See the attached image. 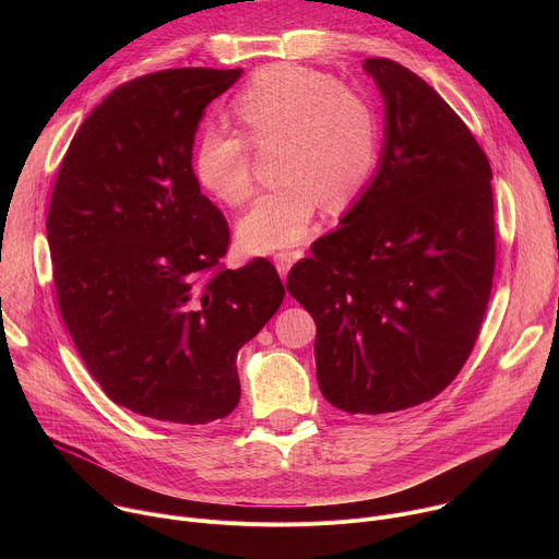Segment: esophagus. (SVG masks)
<instances>
[{"instance_id":"34e87169","label":"esophagus","mask_w":559,"mask_h":559,"mask_svg":"<svg viewBox=\"0 0 559 559\" xmlns=\"http://www.w3.org/2000/svg\"><path fill=\"white\" fill-rule=\"evenodd\" d=\"M298 257H300V252H278V254H274V265H276L281 278H287V274H289V270H292V265Z\"/></svg>"}]
</instances>
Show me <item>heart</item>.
I'll return each instance as SVG.
<instances>
[{
	"mask_svg": "<svg viewBox=\"0 0 559 559\" xmlns=\"http://www.w3.org/2000/svg\"><path fill=\"white\" fill-rule=\"evenodd\" d=\"M234 115L259 145H274L283 181L238 221V243L267 254L300 243L313 214L349 207L369 186L380 154V123L371 102L334 76L298 63L259 70L234 99ZM192 170L201 188L227 205L252 194L250 141L225 126L201 130Z\"/></svg>",
	"mask_w": 559,
	"mask_h": 559,
	"instance_id": "heart-1",
	"label": "heart"
}]
</instances>
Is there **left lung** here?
Masks as SVG:
<instances>
[{"label":"left lung","instance_id":"obj_1","mask_svg":"<svg viewBox=\"0 0 559 559\" xmlns=\"http://www.w3.org/2000/svg\"><path fill=\"white\" fill-rule=\"evenodd\" d=\"M384 102L376 175L287 276L316 321V376L347 414L438 395L480 332L496 270L489 158L449 104L391 59H365Z\"/></svg>","mask_w":559,"mask_h":559}]
</instances>
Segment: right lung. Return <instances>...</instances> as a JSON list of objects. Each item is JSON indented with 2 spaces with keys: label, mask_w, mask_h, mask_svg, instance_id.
Returning <instances> with one entry per match:
<instances>
[{
  "label": "right lung",
  "mask_w": 559,
  "mask_h": 559,
  "mask_svg": "<svg viewBox=\"0 0 559 559\" xmlns=\"http://www.w3.org/2000/svg\"><path fill=\"white\" fill-rule=\"evenodd\" d=\"M241 68H173L112 91L63 156L46 236L57 302L93 378L117 405L207 425L241 397L236 354L285 287L267 259L218 267L229 229L201 194L192 145Z\"/></svg>",
  "instance_id": "right-lung-1"
}]
</instances>
